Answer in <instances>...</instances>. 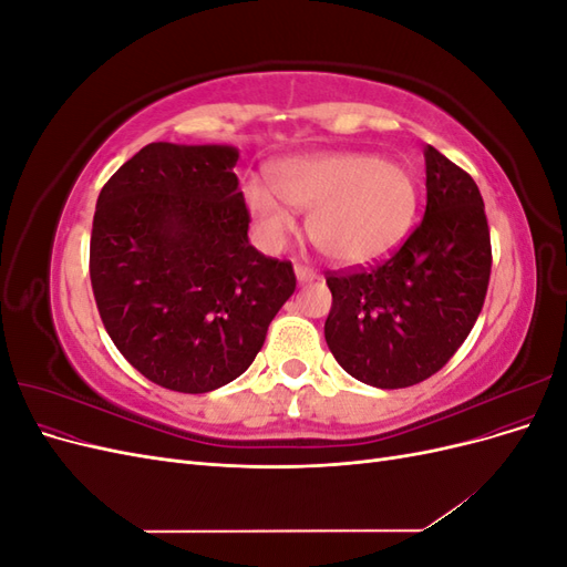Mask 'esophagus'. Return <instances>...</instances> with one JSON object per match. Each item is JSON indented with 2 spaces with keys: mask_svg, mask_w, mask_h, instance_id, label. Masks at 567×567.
<instances>
[{
  "mask_svg": "<svg viewBox=\"0 0 567 567\" xmlns=\"http://www.w3.org/2000/svg\"><path fill=\"white\" fill-rule=\"evenodd\" d=\"M296 277L300 284H310L317 279V271L312 267H305V265H296Z\"/></svg>",
  "mask_w": 567,
  "mask_h": 567,
  "instance_id": "1",
  "label": "esophagus"
}]
</instances>
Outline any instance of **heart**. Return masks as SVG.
<instances>
[{"label":"heart","mask_w":567,"mask_h":567,"mask_svg":"<svg viewBox=\"0 0 567 567\" xmlns=\"http://www.w3.org/2000/svg\"><path fill=\"white\" fill-rule=\"evenodd\" d=\"M244 198L267 244L281 246L296 231V208L310 213L307 229L326 257L362 265L406 236L419 188L406 167L371 153H319L274 165L271 186L252 179Z\"/></svg>","instance_id":"obj_1"}]
</instances>
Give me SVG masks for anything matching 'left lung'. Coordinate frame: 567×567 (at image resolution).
Returning <instances> with one entry per match:
<instances>
[{
  "label": "left lung",
  "instance_id": "left-lung-1",
  "mask_svg": "<svg viewBox=\"0 0 567 567\" xmlns=\"http://www.w3.org/2000/svg\"><path fill=\"white\" fill-rule=\"evenodd\" d=\"M425 192L423 219L388 260L326 274V342L352 379L373 388L431 379L485 305L492 244L477 184L427 146Z\"/></svg>",
  "mask_w": 567,
  "mask_h": 567
}]
</instances>
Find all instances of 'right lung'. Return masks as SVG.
<instances>
[{"instance_id": "right-lung-1", "label": "right lung", "mask_w": 567, "mask_h": 567, "mask_svg": "<svg viewBox=\"0 0 567 567\" xmlns=\"http://www.w3.org/2000/svg\"><path fill=\"white\" fill-rule=\"evenodd\" d=\"M231 146H144L96 200L90 279L111 340L161 388L238 379L296 290L288 260L248 244Z\"/></svg>"}]
</instances>
